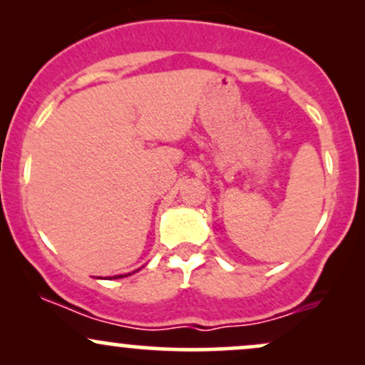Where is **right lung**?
<instances>
[{
	"label": "right lung",
	"mask_w": 365,
	"mask_h": 365,
	"mask_svg": "<svg viewBox=\"0 0 365 365\" xmlns=\"http://www.w3.org/2000/svg\"><path fill=\"white\" fill-rule=\"evenodd\" d=\"M125 276H127V274H125ZM116 278H123V276H115V279H116Z\"/></svg>",
	"instance_id": "obj_1"
}]
</instances>
